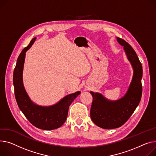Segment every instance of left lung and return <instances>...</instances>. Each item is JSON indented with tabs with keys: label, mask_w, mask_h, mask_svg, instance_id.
<instances>
[{
	"label": "left lung",
	"mask_w": 156,
	"mask_h": 156,
	"mask_svg": "<svg viewBox=\"0 0 156 156\" xmlns=\"http://www.w3.org/2000/svg\"><path fill=\"white\" fill-rule=\"evenodd\" d=\"M117 40L123 46L133 74L126 94L118 100L111 101L99 93L90 91L93 97L91 119L95 125L105 129H115L123 125L139 105L142 93V66L136 51L125 40L120 37H117Z\"/></svg>",
	"instance_id": "1"
}]
</instances>
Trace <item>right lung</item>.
<instances>
[{"label": "right lung", "mask_w": 156, "mask_h": 156, "mask_svg": "<svg viewBox=\"0 0 156 156\" xmlns=\"http://www.w3.org/2000/svg\"><path fill=\"white\" fill-rule=\"evenodd\" d=\"M36 37L30 41L29 45L19 55L13 74V83L16 100L19 108L26 119L36 127L43 130H54L65 122L69 105L80 94V91L68 95L54 105L39 106L29 98L23 85V72L26 52L34 43Z\"/></svg>", "instance_id": "obj_1"}]
</instances>
